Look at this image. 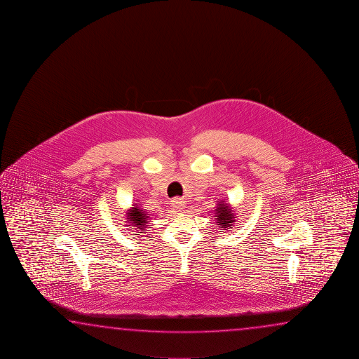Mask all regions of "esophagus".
Masks as SVG:
<instances>
[{
	"label": "esophagus",
	"mask_w": 359,
	"mask_h": 359,
	"mask_svg": "<svg viewBox=\"0 0 359 359\" xmlns=\"http://www.w3.org/2000/svg\"><path fill=\"white\" fill-rule=\"evenodd\" d=\"M172 207L176 210V211H182L183 207H184V201L181 197H176L172 200Z\"/></svg>",
	"instance_id": "34e87169"
}]
</instances>
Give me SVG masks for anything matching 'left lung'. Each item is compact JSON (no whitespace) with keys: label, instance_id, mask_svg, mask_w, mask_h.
I'll list each match as a JSON object with an SVG mask.
<instances>
[{"label":"left lung","instance_id":"left-lung-1","mask_svg":"<svg viewBox=\"0 0 359 359\" xmlns=\"http://www.w3.org/2000/svg\"><path fill=\"white\" fill-rule=\"evenodd\" d=\"M217 211V224L224 227V230H227V227H230L232 225V222H235V217L232 215L231 208L229 207V205H219V208L216 210Z\"/></svg>","mask_w":359,"mask_h":359}]
</instances>
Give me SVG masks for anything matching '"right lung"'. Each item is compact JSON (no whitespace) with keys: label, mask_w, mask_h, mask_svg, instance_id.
Masks as SVG:
<instances>
[{"label":"right lung","mask_w":359,"mask_h":359,"mask_svg":"<svg viewBox=\"0 0 359 359\" xmlns=\"http://www.w3.org/2000/svg\"><path fill=\"white\" fill-rule=\"evenodd\" d=\"M128 225L129 223H132V226H135L137 230H142L144 231L147 226V219H149V216H147L146 212H143L138 207H133V210L130 212L128 213Z\"/></svg>","instance_id":"add662e5"}]
</instances>
